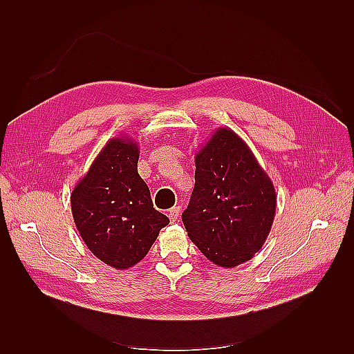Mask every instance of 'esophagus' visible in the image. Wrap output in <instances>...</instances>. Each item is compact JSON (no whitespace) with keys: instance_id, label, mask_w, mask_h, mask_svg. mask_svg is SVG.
Segmentation results:
<instances>
[{"instance_id":"esophagus-1","label":"esophagus","mask_w":354,"mask_h":354,"mask_svg":"<svg viewBox=\"0 0 354 354\" xmlns=\"http://www.w3.org/2000/svg\"><path fill=\"white\" fill-rule=\"evenodd\" d=\"M179 213H181V207L176 205L169 209V219L170 222H176L179 219Z\"/></svg>"}]
</instances>
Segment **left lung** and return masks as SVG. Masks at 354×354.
Wrapping results in <instances>:
<instances>
[{"instance_id": "8db88e82", "label": "left lung", "mask_w": 354, "mask_h": 354, "mask_svg": "<svg viewBox=\"0 0 354 354\" xmlns=\"http://www.w3.org/2000/svg\"><path fill=\"white\" fill-rule=\"evenodd\" d=\"M194 189L183 222L192 242L221 268L261 250L272 228L275 187L252 150L230 127H217L194 156Z\"/></svg>"}]
</instances>
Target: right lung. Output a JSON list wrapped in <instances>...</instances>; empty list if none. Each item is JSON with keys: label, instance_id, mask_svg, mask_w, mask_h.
Returning a JSON list of instances; mask_svg holds the SVG:
<instances>
[{"label": "right lung", "instance_id": "obj_1", "mask_svg": "<svg viewBox=\"0 0 354 354\" xmlns=\"http://www.w3.org/2000/svg\"><path fill=\"white\" fill-rule=\"evenodd\" d=\"M138 142L120 135L95 156L71 193V212L88 250L104 265L129 269L146 257L169 225L138 175Z\"/></svg>", "mask_w": 354, "mask_h": 354}]
</instances>
